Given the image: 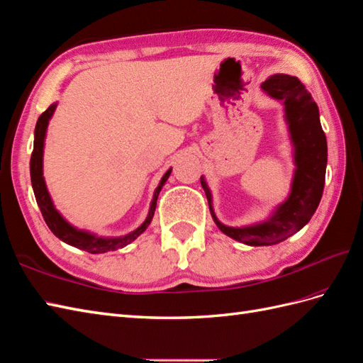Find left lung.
I'll return each instance as SVG.
<instances>
[{
  "instance_id": "8db88e82",
  "label": "left lung",
  "mask_w": 363,
  "mask_h": 363,
  "mask_svg": "<svg viewBox=\"0 0 363 363\" xmlns=\"http://www.w3.org/2000/svg\"><path fill=\"white\" fill-rule=\"evenodd\" d=\"M262 89L277 100H284L291 138L296 146V175L289 199L280 205L268 222L248 226L229 228L222 225L214 216L211 192L206 182L200 179L206 192L209 211L222 233L251 246L277 245L302 229L319 206L323 186L328 147L320 125L319 108L311 94L296 77L277 74L262 83Z\"/></svg>"
}]
</instances>
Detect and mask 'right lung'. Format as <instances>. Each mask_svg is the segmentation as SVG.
Here are the masks:
<instances>
[{"instance_id": "1", "label": "right lung", "mask_w": 363, "mask_h": 363, "mask_svg": "<svg viewBox=\"0 0 363 363\" xmlns=\"http://www.w3.org/2000/svg\"><path fill=\"white\" fill-rule=\"evenodd\" d=\"M55 111V104L49 106V108L44 111L40 118L37 121V126H35V140H33V151L30 157V180H32V188L35 199H37V203L40 206V211L43 214L44 222L48 223L49 229L54 233L60 240L66 242L67 245H72L75 248H79L83 251H87L91 254H101V252H108V251H115L118 248H123V246L129 245L132 240L145 231V229L151 223V220L154 217L155 206H157V199L158 194L162 191V186L166 183L167 177L171 174V169L167 171L163 179L158 184V188L154 192V199L151 203V209H149V214L146 220L140 228H137L134 233H130L121 238H101V237H95L92 234H87L83 231H78V229L70 226L66 220L58 214V211L52 205V200L49 197V192L46 188V183H44L43 179V147H44V137H46V129L49 125V120L52 117V113Z\"/></svg>"}]
</instances>
